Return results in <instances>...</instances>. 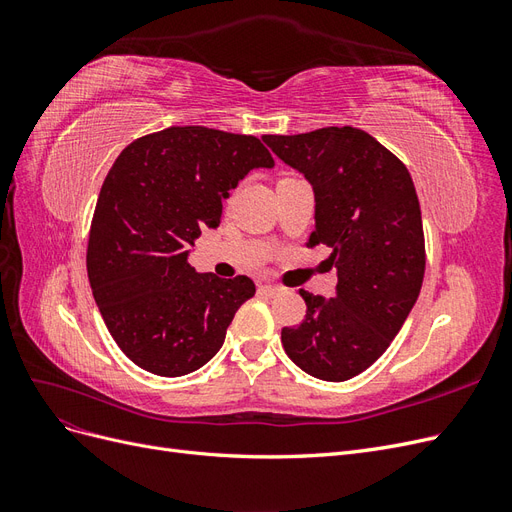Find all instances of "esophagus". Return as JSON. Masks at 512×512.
<instances>
[{
    "label": "esophagus",
    "instance_id": "1",
    "mask_svg": "<svg viewBox=\"0 0 512 512\" xmlns=\"http://www.w3.org/2000/svg\"><path fill=\"white\" fill-rule=\"evenodd\" d=\"M260 290L265 292V294H269V297H275V294L282 292V288L275 286V284H260Z\"/></svg>",
    "mask_w": 512,
    "mask_h": 512
}]
</instances>
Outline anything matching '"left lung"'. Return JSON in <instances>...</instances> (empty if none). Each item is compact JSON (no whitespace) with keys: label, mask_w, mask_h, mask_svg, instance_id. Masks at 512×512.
<instances>
[{"label":"left lung","mask_w":512,"mask_h":512,"mask_svg":"<svg viewBox=\"0 0 512 512\" xmlns=\"http://www.w3.org/2000/svg\"><path fill=\"white\" fill-rule=\"evenodd\" d=\"M316 194L307 247L327 245L335 297L301 290L307 314L282 346L309 376L344 382L374 365L406 322L425 275L421 207L406 164L359 128L262 136Z\"/></svg>","instance_id":"1"}]
</instances>
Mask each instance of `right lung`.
Here are the masks:
<instances>
[{
	"label": "right lung",
	"instance_id": "right-lung-1",
	"mask_svg": "<svg viewBox=\"0 0 512 512\" xmlns=\"http://www.w3.org/2000/svg\"><path fill=\"white\" fill-rule=\"evenodd\" d=\"M256 136L173 126L136 138L108 170L87 245V275L108 333L156 376L203 367L237 309L254 297L245 275L196 273L188 250L222 220V200L252 168H271Z\"/></svg>",
	"mask_w": 512,
	"mask_h": 512
}]
</instances>
